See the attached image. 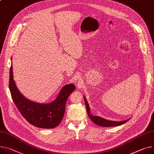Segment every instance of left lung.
I'll return each mask as SVG.
<instances>
[{
	"label": "left lung",
	"instance_id": "1",
	"mask_svg": "<svg viewBox=\"0 0 154 154\" xmlns=\"http://www.w3.org/2000/svg\"><path fill=\"white\" fill-rule=\"evenodd\" d=\"M85 105H86V110H87V112H88L89 117L90 118V119L97 125H99L100 126H104V127H112V126H120V125H122L125 123L129 120V119H128V120L123 121V122L110 121V120L103 119V118H102L100 116L92 115L90 112L89 106V104H88L85 97Z\"/></svg>",
	"mask_w": 154,
	"mask_h": 154
}]
</instances>
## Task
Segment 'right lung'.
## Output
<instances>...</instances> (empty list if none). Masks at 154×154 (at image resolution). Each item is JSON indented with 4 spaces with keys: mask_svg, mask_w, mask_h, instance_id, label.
<instances>
[{
    "mask_svg": "<svg viewBox=\"0 0 154 154\" xmlns=\"http://www.w3.org/2000/svg\"><path fill=\"white\" fill-rule=\"evenodd\" d=\"M9 89L12 99L20 113L31 125L41 128H54L62 122L69 96L75 89L73 84L61 89L57 98L50 103H39L26 99L17 88L13 78L12 63L10 69Z\"/></svg>",
    "mask_w": 154,
    "mask_h": 154,
    "instance_id": "obj_1",
    "label": "right lung"
}]
</instances>
